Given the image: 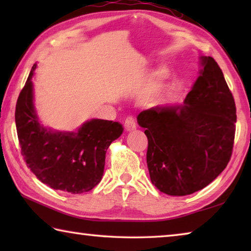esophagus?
<instances>
[{
	"mask_svg": "<svg viewBox=\"0 0 251 251\" xmlns=\"http://www.w3.org/2000/svg\"><path fill=\"white\" fill-rule=\"evenodd\" d=\"M124 125H125L126 130H128V131L134 130L136 128V121H135V118L133 116H128L125 120Z\"/></svg>",
	"mask_w": 251,
	"mask_h": 251,
	"instance_id": "1",
	"label": "esophagus"
}]
</instances>
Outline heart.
Masks as SVG:
<instances>
[{"label":"heart","mask_w":251,"mask_h":251,"mask_svg":"<svg viewBox=\"0 0 251 251\" xmlns=\"http://www.w3.org/2000/svg\"><path fill=\"white\" fill-rule=\"evenodd\" d=\"M168 79L169 76L167 71L159 70L158 72H156L150 86H148V96H150L151 99H157V97H159L165 92V90H166L168 85Z\"/></svg>","instance_id":"heart-1"}]
</instances>
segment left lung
<instances>
[{
  "instance_id": "8db88e82",
  "label": "left lung",
  "mask_w": 251,
  "mask_h": 251,
  "mask_svg": "<svg viewBox=\"0 0 251 251\" xmlns=\"http://www.w3.org/2000/svg\"><path fill=\"white\" fill-rule=\"evenodd\" d=\"M199 76L184 104L158 105L138 114L148 139L151 184L171 196L205 188L226 168L236 131V105L217 62L199 57Z\"/></svg>"
}]
</instances>
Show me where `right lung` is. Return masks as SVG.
Listing matches in <instances>:
<instances>
[{"label": "right lung", "instance_id": "obj_1", "mask_svg": "<svg viewBox=\"0 0 251 251\" xmlns=\"http://www.w3.org/2000/svg\"><path fill=\"white\" fill-rule=\"evenodd\" d=\"M34 64L16 103L15 123L22 155L34 175L50 188L90 192L104 174L106 151L123 134L121 123L93 118L75 131L41 124L34 105Z\"/></svg>", "mask_w": 251, "mask_h": 251}]
</instances>
